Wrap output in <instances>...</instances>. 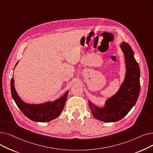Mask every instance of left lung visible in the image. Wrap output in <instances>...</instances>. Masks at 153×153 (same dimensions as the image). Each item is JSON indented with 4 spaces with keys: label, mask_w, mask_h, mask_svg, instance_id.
I'll use <instances>...</instances> for the list:
<instances>
[{
    "label": "left lung",
    "mask_w": 153,
    "mask_h": 153,
    "mask_svg": "<svg viewBox=\"0 0 153 153\" xmlns=\"http://www.w3.org/2000/svg\"><path fill=\"white\" fill-rule=\"evenodd\" d=\"M124 53L126 74L120 88L116 94L108 98L102 108L89 100V108L97 119L106 123L116 122L123 119L137 102L140 92V69L131 46L125 42L120 44Z\"/></svg>",
    "instance_id": "1"
}]
</instances>
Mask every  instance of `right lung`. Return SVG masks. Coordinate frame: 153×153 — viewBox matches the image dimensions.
<instances>
[{
	"instance_id": "add662e5",
	"label": "right lung",
	"mask_w": 153,
	"mask_h": 153,
	"mask_svg": "<svg viewBox=\"0 0 153 153\" xmlns=\"http://www.w3.org/2000/svg\"><path fill=\"white\" fill-rule=\"evenodd\" d=\"M10 89L12 96L19 109L26 117L35 122H49L57 118L62 111L69 93V91H67L62 96L54 101L35 104L26 103L19 96L14 87V77L11 79Z\"/></svg>"
}]
</instances>
